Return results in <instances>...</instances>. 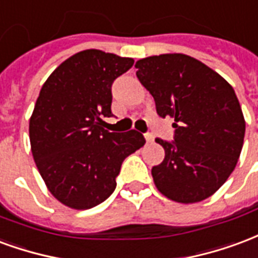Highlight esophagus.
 Masks as SVG:
<instances>
[{
    "mask_svg": "<svg viewBox=\"0 0 258 258\" xmlns=\"http://www.w3.org/2000/svg\"><path fill=\"white\" fill-rule=\"evenodd\" d=\"M144 139L147 140V143H151L154 140V136H152V133H146L144 135Z\"/></svg>",
    "mask_w": 258,
    "mask_h": 258,
    "instance_id": "esophagus-1",
    "label": "esophagus"
}]
</instances>
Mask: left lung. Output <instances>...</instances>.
Instances as JSON below:
<instances>
[{"label":"left lung","mask_w":258,"mask_h":258,"mask_svg":"<svg viewBox=\"0 0 258 258\" xmlns=\"http://www.w3.org/2000/svg\"><path fill=\"white\" fill-rule=\"evenodd\" d=\"M136 69L158 115L174 118L173 142L155 139L165 150L151 170L157 188L181 204L209 198L227 181L243 146L245 118L232 86L187 54L150 56Z\"/></svg>","instance_id":"1"}]
</instances>
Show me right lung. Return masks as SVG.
I'll use <instances>...</instances> for the list:
<instances>
[{
	"mask_svg": "<svg viewBox=\"0 0 258 258\" xmlns=\"http://www.w3.org/2000/svg\"><path fill=\"white\" fill-rule=\"evenodd\" d=\"M135 63L103 50H82L63 61L39 92L30 118L34 161L59 202L78 210L104 202L125 158L144 146L136 131L101 127L111 114L112 82Z\"/></svg>",
	"mask_w": 258,
	"mask_h": 258,
	"instance_id": "obj_1",
	"label": "right lung"
}]
</instances>
